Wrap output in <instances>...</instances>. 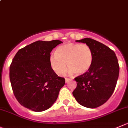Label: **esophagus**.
Listing matches in <instances>:
<instances>
[{"label":"esophagus","instance_id":"34e87169","mask_svg":"<svg viewBox=\"0 0 128 128\" xmlns=\"http://www.w3.org/2000/svg\"><path fill=\"white\" fill-rule=\"evenodd\" d=\"M70 80V78H65V82H66V83H68Z\"/></svg>","mask_w":128,"mask_h":128}]
</instances>
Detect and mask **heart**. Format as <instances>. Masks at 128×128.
<instances>
[{
  "label": "heart",
  "instance_id": "1",
  "mask_svg": "<svg viewBox=\"0 0 128 128\" xmlns=\"http://www.w3.org/2000/svg\"><path fill=\"white\" fill-rule=\"evenodd\" d=\"M50 61L52 68L58 75L65 74L66 65L70 73L83 75L92 66L93 53L87 44L69 42L58 47L56 53L50 55Z\"/></svg>",
  "mask_w": 128,
  "mask_h": 128
}]
</instances>
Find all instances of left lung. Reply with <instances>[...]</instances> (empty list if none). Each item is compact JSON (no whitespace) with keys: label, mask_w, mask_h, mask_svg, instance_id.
<instances>
[{"label":"left lung","mask_w":128,"mask_h":128,"mask_svg":"<svg viewBox=\"0 0 128 128\" xmlns=\"http://www.w3.org/2000/svg\"><path fill=\"white\" fill-rule=\"evenodd\" d=\"M86 43L93 53V63L86 74L75 78L76 87L73 96L86 108H96L108 101L118 81L120 65L114 51L91 38L77 40Z\"/></svg>","instance_id":"left-lung-1"}]
</instances>
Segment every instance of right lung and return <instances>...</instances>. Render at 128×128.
Instances as JSON below:
<instances>
[{"label":"right lung","mask_w":128,"mask_h":128,"mask_svg":"<svg viewBox=\"0 0 128 128\" xmlns=\"http://www.w3.org/2000/svg\"><path fill=\"white\" fill-rule=\"evenodd\" d=\"M60 40L37 41L19 50L9 68L13 93L19 104L35 112L49 109L65 84L50 64V53Z\"/></svg>","instance_id":"1"}]
</instances>
